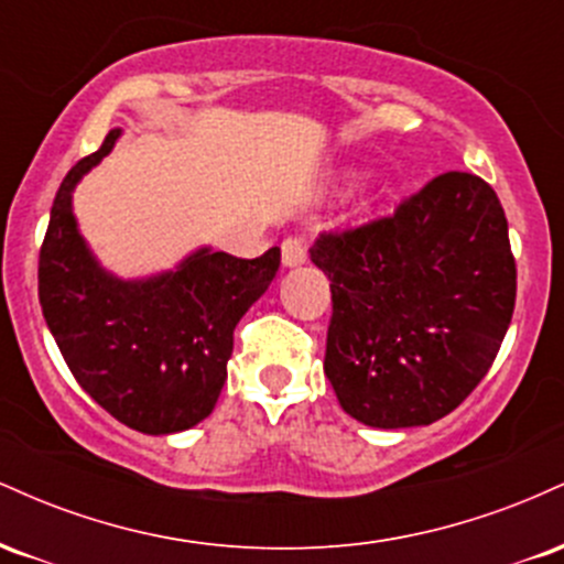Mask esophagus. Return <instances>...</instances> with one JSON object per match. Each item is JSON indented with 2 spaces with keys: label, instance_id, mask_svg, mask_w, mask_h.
<instances>
[{
  "label": "esophagus",
  "instance_id": "34e87169",
  "mask_svg": "<svg viewBox=\"0 0 564 564\" xmlns=\"http://www.w3.org/2000/svg\"><path fill=\"white\" fill-rule=\"evenodd\" d=\"M281 260L283 268H300L307 260V243L300 236H291L281 246Z\"/></svg>",
  "mask_w": 564,
  "mask_h": 564
}]
</instances>
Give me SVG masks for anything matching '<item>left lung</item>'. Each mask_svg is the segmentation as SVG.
I'll list each match as a JSON object with an SVG mask.
<instances>
[{"mask_svg": "<svg viewBox=\"0 0 564 564\" xmlns=\"http://www.w3.org/2000/svg\"><path fill=\"white\" fill-rule=\"evenodd\" d=\"M310 260L332 278L323 371L360 424L437 422L494 366L517 268L501 200L485 180L440 174L392 217L323 232Z\"/></svg>", "mask_w": 564, "mask_h": 564, "instance_id": "left-lung-1", "label": "left lung"}]
</instances>
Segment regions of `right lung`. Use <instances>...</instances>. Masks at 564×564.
Returning a JSON list of instances; mask_svg holds the SVG:
<instances>
[{
	"mask_svg": "<svg viewBox=\"0 0 564 564\" xmlns=\"http://www.w3.org/2000/svg\"><path fill=\"white\" fill-rule=\"evenodd\" d=\"M119 138L111 129L61 183L39 254V302L82 390L121 424L172 435L215 411L232 328L273 283L281 249L238 260L200 246L164 273L113 275L84 241L74 191Z\"/></svg>",
	"mask_w": 564,
	"mask_h": 564,
	"instance_id": "right-lung-1",
	"label": "right lung"
}]
</instances>
